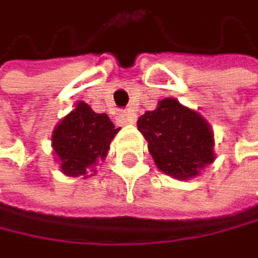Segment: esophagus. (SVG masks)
Segmentation results:
<instances>
[{
  "mask_svg": "<svg viewBox=\"0 0 258 258\" xmlns=\"http://www.w3.org/2000/svg\"><path fill=\"white\" fill-rule=\"evenodd\" d=\"M135 120H136V117H135L133 112H130V110H123V112H120V114H118V122L123 123V125L135 123Z\"/></svg>",
  "mask_w": 258,
  "mask_h": 258,
  "instance_id": "1",
  "label": "esophagus"
}]
</instances>
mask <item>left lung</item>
<instances>
[{
    "instance_id": "1",
    "label": "left lung",
    "mask_w": 258,
    "mask_h": 258,
    "mask_svg": "<svg viewBox=\"0 0 258 258\" xmlns=\"http://www.w3.org/2000/svg\"><path fill=\"white\" fill-rule=\"evenodd\" d=\"M138 130L148 141L156 165L164 173L184 180L214 162V135L198 112L172 98L159 102L138 118Z\"/></svg>"
}]
</instances>
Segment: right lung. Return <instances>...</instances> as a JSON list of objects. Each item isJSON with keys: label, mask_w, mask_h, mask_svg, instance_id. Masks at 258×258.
<instances>
[{"label": "right lung", "mask_w": 258, "mask_h": 258, "mask_svg": "<svg viewBox=\"0 0 258 258\" xmlns=\"http://www.w3.org/2000/svg\"><path fill=\"white\" fill-rule=\"evenodd\" d=\"M118 130L106 114H96L88 104L78 102L52 133V148L62 172L69 176L88 175V170L106 157Z\"/></svg>", "instance_id": "right-lung-1"}]
</instances>
